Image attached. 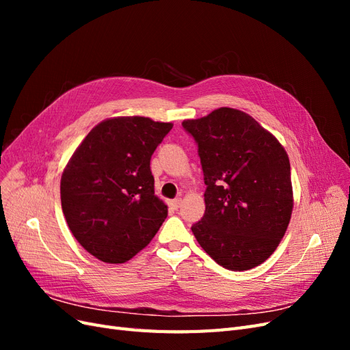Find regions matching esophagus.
Here are the masks:
<instances>
[{
  "mask_svg": "<svg viewBox=\"0 0 350 350\" xmlns=\"http://www.w3.org/2000/svg\"><path fill=\"white\" fill-rule=\"evenodd\" d=\"M181 203H183L181 198H175L172 201H169V206H171L174 210H176L179 206H181Z\"/></svg>",
  "mask_w": 350,
  "mask_h": 350,
  "instance_id": "34e87169",
  "label": "esophagus"
}]
</instances>
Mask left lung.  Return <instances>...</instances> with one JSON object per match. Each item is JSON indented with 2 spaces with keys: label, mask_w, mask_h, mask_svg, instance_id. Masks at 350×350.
<instances>
[{
  "label": "left lung",
  "mask_w": 350,
  "mask_h": 350,
  "mask_svg": "<svg viewBox=\"0 0 350 350\" xmlns=\"http://www.w3.org/2000/svg\"><path fill=\"white\" fill-rule=\"evenodd\" d=\"M183 126L198 146L207 185L204 216L191 226L196 239L221 267H257L278 248L291 220L288 153L238 109L219 108Z\"/></svg>",
  "instance_id": "8db88e82"
}]
</instances>
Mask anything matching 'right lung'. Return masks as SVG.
I'll list each match as a JSON object with an SVG mask.
<instances>
[{"instance_id":"obj_1","label":"right lung","mask_w":350,"mask_h":350,"mask_svg":"<svg viewBox=\"0 0 350 350\" xmlns=\"http://www.w3.org/2000/svg\"><path fill=\"white\" fill-rule=\"evenodd\" d=\"M171 130V122L144 116L105 120L68 161L62 213L74 238L100 261H129L165 221L167 207L154 196L150 159Z\"/></svg>"}]
</instances>
